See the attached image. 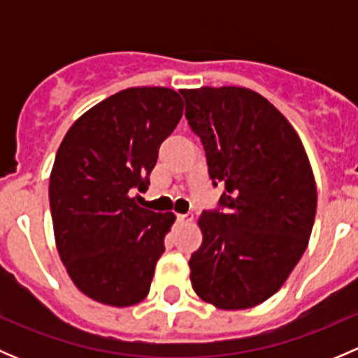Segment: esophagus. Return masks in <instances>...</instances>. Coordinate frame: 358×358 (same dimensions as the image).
<instances>
[{"label":"esophagus","instance_id":"1","mask_svg":"<svg viewBox=\"0 0 358 358\" xmlns=\"http://www.w3.org/2000/svg\"><path fill=\"white\" fill-rule=\"evenodd\" d=\"M178 222L180 223H192L194 216L192 215H178Z\"/></svg>","mask_w":358,"mask_h":358}]
</instances>
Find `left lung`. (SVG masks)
Masks as SVG:
<instances>
[{
    "mask_svg": "<svg viewBox=\"0 0 358 358\" xmlns=\"http://www.w3.org/2000/svg\"><path fill=\"white\" fill-rule=\"evenodd\" d=\"M199 135L220 206L197 220L202 244L190 282L220 310L252 308L275 294L308 246L317 185L291 122L265 96L243 86L180 90Z\"/></svg>",
    "mask_w": 358,
    "mask_h": 358,
    "instance_id": "left-lung-1",
    "label": "left lung"
}]
</instances>
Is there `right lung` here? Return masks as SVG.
<instances>
[{
  "mask_svg": "<svg viewBox=\"0 0 358 358\" xmlns=\"http://www.w3.org/2000/svg\"><path fill=\"white\" fill-rule=\"evenodd\" d=\"M175 90L138 86L86 110L64 136L52 175L50 209L60 259L83 294L102 305L147 298L164 237L176 216L140 208L161 143L176 128Z\"/></svg>",
  "mask_w": 358,
  "mask_h": 358,
  "instance_id": "right-lung-1",
  "label": "right lung"
}]
</instances>
